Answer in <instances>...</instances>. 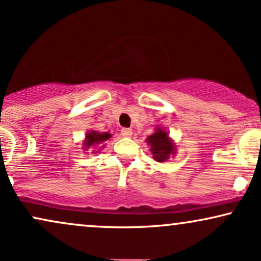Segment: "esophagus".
Returning a JSON list of instances; mask_svg holds the SVG:
<instances>
[{"mask_svg":"<svg viewBox=\"0 0 261 261\" xmlns=\"http://www.w3.org/2000/svg\"><path fill=\"white\" fill-rule=\"evenodd\" d=\"M121 133L123 137L129 138V137H132V134H133V130L129 129V128H123V129L121 130Z\"/></svg>","mask_w":261,"mask_h":261,"instance_id":"34e87169","label":"esophagus"}]
</instances>
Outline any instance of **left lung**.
<instances>
[{"mask_svg":"<svg viewBox=\"0 0 261 261\" xmlns=\"http://www.w3.org/2000/svg\"><path fill=\"white\" fill-rule=\"evenodd\" d=\"M147 143L151 146V152L153 153V159L159 161V162L166 161L170 153L174 152V146L170 143L166 132L161 129V128L157 129L155 134L147 138Z\"/></svg>","mask_w":261,"mask_h":261,"instance_id":"obj_1","label":"left lung"}]
</instances>
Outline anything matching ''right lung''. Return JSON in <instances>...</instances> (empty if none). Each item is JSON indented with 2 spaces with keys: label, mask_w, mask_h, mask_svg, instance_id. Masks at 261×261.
Instances as JSON below:
<instances>
[{
  "label": "right lung",
  "mask_w": 261,
  "mask_h": 261,
  "mask_svg": "<svg viewBox=\"0 0 261 261\" xmlns=\"http://www.w3.org/2000/svg\"><path fill=\"white\" fill-rule=\"evenodd\" d=\"M109 138H110V134L109 133L100 134V133H96V132H89V133L87 134L85 145L87 147L93 146V145H95V144H100V143H102V141L108 140Z\"/></svg>",
  "instance_id": "add662e5"
}]
</instances>
